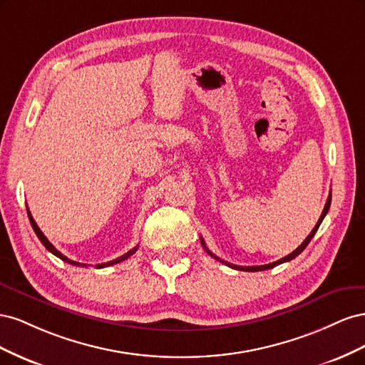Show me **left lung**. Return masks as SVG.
Wrapping results in <instances>:
<instances>
[{"label":"left lung","instance_id":"obj_1","mask_svg":"<svg viewBox=\"0 0 365 365\" xmlns=\"http://www.w3.org/2000/svg\"><path fill=\"white\" fill-rule=\"evenodd\" d=\"M330 201H332V195H329V197H327V202H326V205H324V210H323V213H322V216H319V219H318V222H317V225L314 227V230L311 231V233H309V236L303 240V244L298 247L295 251H292L291 254H288V256L286 257H283V259H280V260H277V262H272V263H268V264H260V267H237V264H233V263H228V262H225V260H222V259H219V257H216L215 254L210 251L207 247H205V242H204V239L201 237V244H202V247L205 248V251L210 254V256L212 257H215L216 260H219V262H222V263H225L227 267H230V268H235V269H239V271H248V272H256V271H264V269H271V268H274V267H277V264H280V263H284V262H289V260H292V259H295L298 254H300L307 245H309V242L312 240V237L315 236V233H317V230H318V227H319V224L323 222V219H324V216L327 215V212H329V207H330Z\"/></svg>","mask_w":365,"mask_h":365}]
</instances>
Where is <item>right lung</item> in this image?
I'll return each instance as SVG.
<instances>
[{
	"instance_id": "add662e5",
	"label": "right lung",
	"mask_w": 365,
	"mask_h": 365,
	"mask_svg": "<svg viewBox=\"0 0 365 365\" xmlns=\"http://www.w3.org/2000/svg\"><path fill=\"white\" fill-rule=\"evenodd\" d=\"M27 215H29V219H30V224H31V227H33V230H35V233H36V236L39 237V240L42 242V245L46 247L51 254H54V256L56 257H59L61 260H63V262H67V263H70V264H74V267H86L85 263H79V262H74V260H70L68 257H65L63 254L61 252V251H58L56 248L53 247V244H50V240L43 236V233L42 231L39 230V227L36 225V222H35V219H33V216H31V213L29 212V208H27ZM137 248H138V245L135 247V248H132L130 251H128L126 254H123V256L121 257H117V259H114V260H111V262H106V263H101V264H96V268H105V267H111V264H115V263H120V262H123V260H126L129 256H132V254H134L135 251H137Z\"/></svg>"
}]
</instances>
